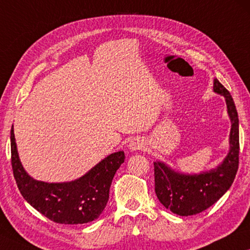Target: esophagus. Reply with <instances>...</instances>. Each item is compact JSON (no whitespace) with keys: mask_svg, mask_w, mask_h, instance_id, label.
Here are the masks:
<instances>
[{"mask_svg":"<svg viewBox=\"0 0 250 250\" xmlns=\"http://www.w3.org/2000/svg\"><path fill=\"white\" fill-rule=\"evenodd\" d=\"M143 147V142H142L140 138H134V140L130 141L129 143V148L132 151H137V149H141Z\"/></svg>","mask_w":250,"mask_h":250,"instance_id":"obj_1","label":"esophagus"}]
</instances>
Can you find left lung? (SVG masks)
<instances>
[{"instance_id": "8db88e82", "label": "left lung", "mask_w": 250, "mask_h": 250, "mask_svg": "<svg viewBox=\"0 0 250 250\" xmlns=\"http://www.w3.org/2000/svg\"><path fill=\"white\" fill-rule=\"evenodd\" d=\"M213 90L226 98L231 120L230 149L227 157L217 168L195 175L180 174L164 163L154 162L155 193L167 209L179 216H193L216 203L231 187L239 165V121L233 99L229 91L213 82Z\"/></svg>"}]
</instances>
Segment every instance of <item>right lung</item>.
<instances>
[{
  "label": "right lung",
  "instance_id": "right-lung-1",
  "mask_svg": "<svg viewBox=\"0 0 250 250\" xmlns=\"http://www.w3.org/2000/svg\"><path fill=\"white\" fill-rule=\"evenodd\" d=\"M124 160V152H116L76 181H38L23 168L19 160L13 125L11 128V164L19 190L34 209L57 224L82 225L101 216L108 201L114 175Z\"/></svg>",
  "mask_w": 250,
  "mask_h": 250
}]
</instances>
